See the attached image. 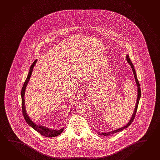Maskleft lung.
<instances>
[{"instance_id": "left-lung-1", "label": "left lung", "mask_w": 160, "mask_h": 160, "mask_svg": "<svg viewBox=\"0 0 160 160\" xmlns=\"http://www.w3.org/2000/svg\"><path fill=\"white\" fill-rule=\"evenodd\" d=\"M126 60L127 61V62H128V64L131 66L132 69L133 73H134V75L135 82L137 83V88H137V91H138V96H137V103H136L134 111V112H133V113H132V117L130 118V119L129 121L128 122V123L126 125L123 126L122 127L120 128H118V129H116L110 131L109 132H98V134L100 135L108 136V135H109L113 134H114V133H116V132H120V131L123 130V129H124L125 128L128 127L132 124V121H133L134 119L135 114H136V112H137V109H138V104H139V100H140V97H141L140 86V84H139L138 79V78H137V72H136V71H135V69L134 67V65L132 64V62H131V60L130 59L129 57L128 54H127V55L126 56Z\"/></svg>"}]
</instances>
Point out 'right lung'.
Wrapping results in <instances>:
<instances>
[{
	"mask_svg": "<svg viewBox=\"0 0 160 160\" xmlns=\"http://www.w3.org/2000/svg\"><path fill=\"white\" fill-rule=\"evenodd\" d=\"M37 62V59H36L34 61V62H33L31 66L29 72L28 73V77L26 79L25 81L23 86H22V90H21L22 113H23V117H24V118L25 119L26 122H27L28 125L32 128L33 129H34L35 130L37 131V132H39L41 134L43 135L44 137H48V138H53V137H57L59 135H60L62 132V131L64 130V128H61V129L59 130L52 129H49V128L43 127L42 125H37L36 124H35L31 119L30 118L28 117V113L26 112V109L25 102V93L26 88L28 86V82L29 81V80L30 79V77H31L33 69L35 67ZM72 110V109H71L70 111Z\"/></svg>",
	"mask_w": 160,
	"mask_h": 160,
	"instance_id": "right-lung-1",
	"label": "right lung"
}]
</instances>
